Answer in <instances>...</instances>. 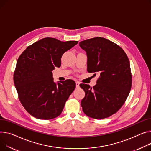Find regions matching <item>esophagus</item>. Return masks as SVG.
Instances as JSON below:
<instances>
[{
    "label": "esophagus",
    "instance_id": "34e87169",
    "mask_svg": "<svg viewBox=\"0 0 151 151\" xmlns=\"http://www.w3.org/2000/svg\"><path fill=\"white\" fill-rule=\"evenodd\" d=\"M79 84H80V83L79 81H76V88H79Z\"/></svg>",
    "mask_w": 151,
    "mask_h": 151
}]
</instances>
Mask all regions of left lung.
Listing matches in <instances>:
<instances>
[{
	"label": "left lung",
	"mask_w": 151,
	"mask_h": 151,
	"mask_svg": "<svg viewBox=\"0 0 151 151\" xmlns=\"http://www.w3.org/2000/svg\"><path fill=\"white\" fill-rule=\"evenodd\" d=\"M79 44L87 54V71L100 75L93 87L80 84L85 92L81 103L83 112L97 119L109 117L124 104L131 88L128 57L121 47L104 37L86 39Z\"/></svg>",
	"instance_id": "1"
}]
</instances>
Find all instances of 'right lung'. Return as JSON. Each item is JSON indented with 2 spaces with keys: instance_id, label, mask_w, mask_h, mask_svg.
Wrapping results in <instances>:
<instances>
[{
  "instance_id": "add662e5",
  "label": "right lung",
  "mask_w": 151,
  "mask_h": 151,
  "mask_svg": "<svg viewBox=\"0 0 151 151\" xmlns=\"http://www.w3.org/2000/svg\"><path fill=\"white\" fill-rule=\"evenodd\" d=\"M78 42L45 37L28 46L19 57L14 86L20 101L33 116L50 119L61 115L76 83L72 79L55 83L52 71L61 66L63 55Z\"/></svg>"
}]
</instances>
